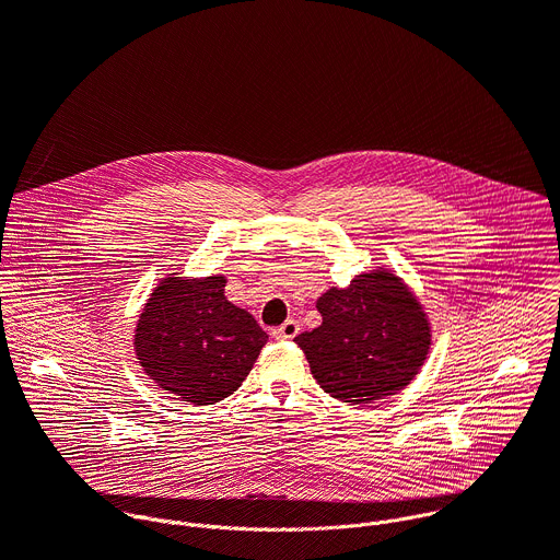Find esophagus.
Here are the masks:
<instances>
[{"instance_id": "esophagus-1", "label": "esophagus", "mask_w": 560, "mask_h": 560, "mask_svg": "<svg viewBox=\"0 0 560 560\" xmlns=\"http://www.w3.org/2000/svg\"><path fill=\"white\" fill-rule=\"evenodd\" d=\"M272 335H275L279 341H290V339H294V337L299 335V324L294 322V318H288V322H285L283 326L275 328Z\"/></svg>"}]
</instances>
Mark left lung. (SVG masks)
Listing matches in <instances>:
<instances>
[{"label":"left lung","mask_w":560,"mask_h":560,"mask_svg":"<svg viewBox=\"0 0 560 560\" xmlns=\"http://www.w3.org/2000/svg\"><path fill=\"white\" fill-rule=\"evenodd\" d=\"M322 326L299 335L310 372L343 404H374L406 389L432 346L430 316L394 270L357 275L316 299Z\"/></svg>","instance_id":"1"}]
</instances>
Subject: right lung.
Segmentation results:
<instances>
[{
    "label": "right lung",
    "mask_w": 560,
    "mask_h": 560,
    "mask_svg": "<svg viewBox=\"0 0 560 560\" xmlns=\"http://www.w3.org/2000/svg\"><path fill=\"white\" fill-rule=\"evenodd\" d=\"M225 281L173 272L137 318L132 348L141 370L192 406H214L242 387L268 343L255 316L225 299Z\"/></svg>",
    "instance_id": "add662e5"
}]
</instances>
